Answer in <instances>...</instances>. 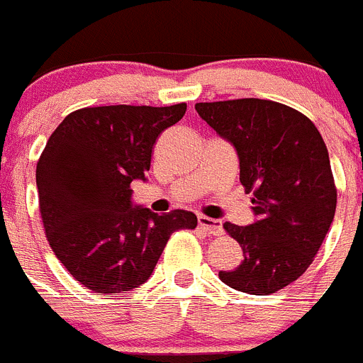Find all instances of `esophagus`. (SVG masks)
Returning <instances> with one entry per match:
<instances>
[{
  "label": "esophagus",
  "instance_id": "obj_1",
  "mask_svg": "<svg viewBox=\"0 0 363 363\" xmlns=\"http://www.w3.org/2000/svg\"><path fill=\"white\" fill-rule=\"evenodd\" d=\"M197 223H199V227L203 228L206 234H210V236H219V234H223V225H221V221H218V219L199 216V218H197Z\"/></svg>",
  "mask_w": 363,
  "mask_h": 363
}]
</instances>
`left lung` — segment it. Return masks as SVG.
<instances>
[{
  "instance_id": "obj_1",
  "label": "left lung",
  "mask_w": 363,
  "mask_h": 363,
  "mask_svg": "<svg viewBox=\"0 0 363 363\" xmlns=\"http://www.w3.org/2000/svg\"><path fill=\"white\" fill-rule=\"evenodd\" d=\"M196 111L236 149L240 182L258 218L249 227L223 225L243 260L219 279L243 294H275L308 269L334 219L327 145L306 116L269 99L197 103Z\"/></svg>"
}]
</instances>
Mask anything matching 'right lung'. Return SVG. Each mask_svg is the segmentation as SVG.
I'll return each instance as SVG.
<instances>
[{
    "instance_id": "obj_1",
    "label": "right lung",
    "mask_w": 363,
    "mask_h": 363,
    "mask_svg": "<svg viewBox=\"0 0 363 363\" xmlns=\"http://www.w3.org/2000/svg\"><path fill=\"white\" fill-rule=\"evenodd\" d=\"M184 112L186 103L86 106L48 140L36 164L45 238L88 290H135L151 277L169 236L197 227L186 210L158 216L130 203V182L145 181L155 142Z\"/></svg>"
}]
</instances>
